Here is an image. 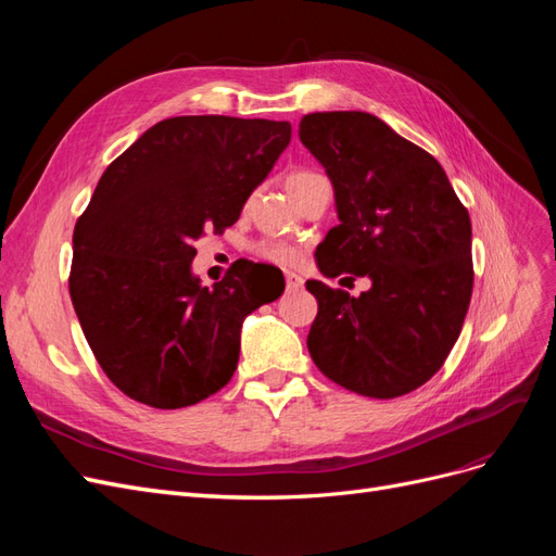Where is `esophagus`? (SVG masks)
<instances>
[{"instance_id": "1", "label": "esophagus", "mask_w": 556, "mask_h": 556, "mask_svg": "<svg viewBox=\"0 0 556 556\" xmlns=\"http://www.w3.org/2000/svg\"><path fill=\"white\" fill-rule=\"evenodd\" d=\"M285 282H288V290H299V288H304V278H301L299 274H294V271H288L285 274Z\"/></svg>"}]
</instances>
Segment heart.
<instances>
[{
    "label": "heart",
    "instance_id": "heart-1",
    "mask_svg": "<svg viewBox=\"0 0 556 556\" xmlns=\"http://www.w3.org/2000/svg\"><path fill=\"white\" fill-rule=\"evenodd\" d=\"M299 176H308V174H294L290 180H294V178H299ZM255 250H257L260 257H264V260H268V262H274V264H282V266L294 264V262L299 260V252H296L292 245L280 243V241L260 243Z\"/></svg>",
    "mask_w": 556,
    "mask_h": 556
}]
</instances>
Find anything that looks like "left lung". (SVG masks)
Here are the masks:
<instances>
[{
    "label": "left lung",
    "instance_id": "obj_1",
    "mask_svg": "<svg viewBox=\"0 0 556 556\" xmlns=\"http://www.w3.org/2000/svg\"><path fill=\"white\" fill-rule=\"evenodd\" d=\"M299 139L325 166L339 215L315 250L319 274L371 280L359 296L306 282L311 357L350 392L408 394L459 339L473 292L468 211L439 160L371 113H308Z\"/></svg>",
    "mask_w": 556,
    "mask_h": 556
}]
</instances>
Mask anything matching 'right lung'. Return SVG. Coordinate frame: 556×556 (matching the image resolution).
Returning <instances> with one entry per match:
<instances>
[{"label": "right lung", "instance_id": "add662e5", "mask_svg": "<svg viewBox=\"0 0 556 556\" xmlns=\"http://www.w3.org/2000/svg\"><path fill=\"white\" fill-rule=\"evenodd\" d=\"M290 139V123L169 117L99 178L74 229L70 292L99 366L129 399L185 408L237 371L243 319L276 301L285 278L250 262L206 288L194 241L239 220Z\"/></svg>", "mask_w": 556, "mask_h": 556}]
</instances>
